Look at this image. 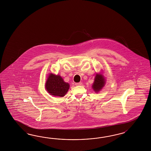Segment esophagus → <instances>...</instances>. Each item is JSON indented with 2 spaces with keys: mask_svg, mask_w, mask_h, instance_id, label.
Returning a JSON list of instances; mask_svg holds the SVG:
<instances>
[{
  "mask_svg": "<svg viewBox=\"0 0 151 151\" xmlns=\"http://www.w3.org/2000/svg\"><path fill=\"white\" fill-rule=\"evenodd\" d=\"M82 82H79V83H76V86H82Z\"/></svg>",
  "mask_w": 151,
  "mask_h": 151,
  "instance_id": "34e87169",
  "label": "esophagus"
}]
</instances>
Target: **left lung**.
<instances>
[{
    "mask_svg": "<svg viewBox=\"0 0 151 151\" xmlns=\"http://www.w3.org/2000/svg\"><path fill=\"white\" fill-rule=\"evenodd\" d=\"M105 84V79L103 75L97 73L95 76L94 82L92 85V88L96 93H98L103 88Z\"/></svg>",
    "mask_w": 151,
    "mask_h": 151,
    "instance_id": "1",
    "label": "left lung"
}]
</instances>
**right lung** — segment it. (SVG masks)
Returning a JSON list of instances; mask_svg holds the SVG:
<instances>
[{
  "label": "right lung",
  "mask_w": 151,
  "mask_h": 151,
  "mask_svg": "<svg viewBox=\"0 0 151 151\" xmlns=\"http://www.w3.org/2000/svg\"><path fill=\"white\" fill-rule=\"evenodd\" d=\"M45 88L50 94L63 97L68 91L69 84L65 82L60 75L50 73L46 82Z\"/></svg>",
  "instance_id": "1"
}]
</instances>
